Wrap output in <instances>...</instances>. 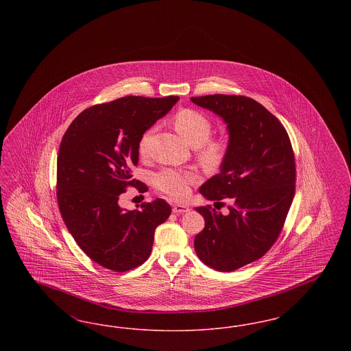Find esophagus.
Listing matches in <instances>:
<instances>
[{"mask_svg": "<svg viewBox=\"0 0 351 351\" xmlns=\"http://www.w3.org/2000/svg\"><path fill=\"white\" fill-rule=\"evenodd\" d=\"M172 212H173V213H176V215L186 213V212H189V206L183 205V204H173V206H172Z\"/></svg>", "mask_w": 351, "mask_h": 351, "instance_id": "1", "label": "esophagus"}]
</instances>
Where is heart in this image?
Here are the masks:
<instances>
[{"label":"heart","mask_w":351,"mask_h":351,"mask_svg":"<svg viewBox=\"0 0 351 351\" xmlns=\"http://www.w3.org/2000/svg\"><path fill=\"white\" fill-rule=\"evenodd\" d=\"M173 123L189 145L197 146L199 158L205 167L217 169L223 165L230 149L229 138L225 135L209 136L212 133V121L206 114L196 109H180L173 117ZM152 132L154 129H147L142 134L139 139L141 154L149 151ZM199 180L200 176L195 171L165 168L155 175L154 184L168 196L183 200L189 193V186Z\"/></svg>","instance_id":"obj_1"}]
</instances>
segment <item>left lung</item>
I'll use <instances>...</instances> for the list:
<instances>
[{
  "mask_svg": "<svg viewBox=\"0 0 351 351\" xmlns=\"http://www.w3.org/2000/svg\"><path fill=\"white\" fill-rule=\"evenodd\" d=\"M228 125L230 149L221 171L200 186L206 200L223 205V216L210 205L196 210L205 228L195 238L201 262L230 272L262 258L278 239L295 196V155L280 121L245 96L192 97Z\"/></svg>",
  "mask_w": 351,
  "mask_h": 351,
  "instance_id": "8db88e82",
  "label": "left lung"
}]
</instances>
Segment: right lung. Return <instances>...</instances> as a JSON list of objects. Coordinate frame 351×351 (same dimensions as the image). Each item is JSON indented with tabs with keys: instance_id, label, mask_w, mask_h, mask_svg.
Segmentation results:
<instances>
[{
	"instance_id": "add662e5",
	"label": "right lung",
	"mask_w": 351,
	"mask_h": 351,
	"mask_svg": "<svg viewBox=\"0 0 351 351\" xmlns=\"http://www.w3.org/2000/svg\"><path fill=\"white\" fill-rule=\"evenodd\" d=\"M179 101L178 96H126L82 112L63 135L58 155L56 197L68 232L102 267L125 272L150 256L155 229L171 215L162 199L141 209L118 205L126 188L146 192L132 179L142 134Z\"/></svg>"
}]
</instances>
